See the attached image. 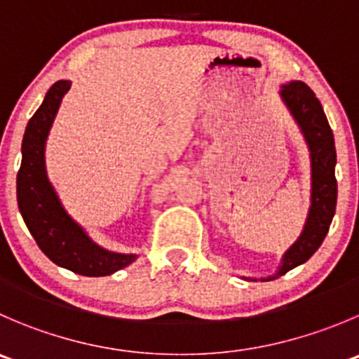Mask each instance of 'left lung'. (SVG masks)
<instances>
[{
	"mask_svg": "<svg viewBox=\"0 0 359 359\" xmlns=\"http://www.w3.org/2000/svg\"><path fill=\"white\" fill-rule=\"evenodd\" d=\"M280 98L300 126L311 151L312 194L307 222L297 242L286 250L276 276L261 280L279 279L298 264L305 263L325 240L337 207V152L333 131L314 91L300 80L286 83L280 89Z\"/></svg>",
	"mask_w": 359,
	"mask_h": 359,
	"instance_id": "8db88e82",
	"label": "left lung"
}]
</instances>
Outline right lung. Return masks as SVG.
Listing matches in <instances>:
<instances>
[{
	"mask_svg": "<svg viewBox=\"0 0 359 359\" xmlns=\"http://www.w3.org/2000/svg\"><path fill=\"white\" fill-rule=\"evenodd\" d=\"M69 86V80L55 82L27 123L17 173V203L27 229L48 259L80 276L103 277L128 266L137 256L112 252L93 242L66 214L45 170V142Z\"/></svg>",
	"mask_w": 359,
	"mask_h": 359,
	"instance_id": "add662e5",
	"label": "right lung"
}]
</instances>
